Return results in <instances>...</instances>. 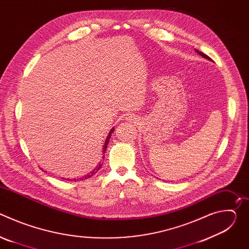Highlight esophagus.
Masks as SVG:
<instances>
[{"label": "esophagus", "mask_w": 249, "mask_h": 249, "mask_svg": "<svg viewBox=\"0 0 249 249\" xmlns=\"http://www.w3.org/2000/svg\"><path fill=\"white\" fill-rule=\"evenodd\" d=\"M129 120H133V119H132V117H129Z\"/></svg>", "instance_id": "34e87169"}]
</instances>
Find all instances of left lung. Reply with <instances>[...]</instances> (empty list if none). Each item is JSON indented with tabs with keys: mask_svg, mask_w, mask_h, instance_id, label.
<instances>
[{
	"mask_svg": "<svg viewBox=\"0 0 249 249\" xmlns=\"http://www.w3.org/2000/svg\"><path fill=\"white\" fill-rule=\"evenodd\" d=\"M199 55H201L202 57H204V58H206V59H208V60H210V61H212V59L209 57V56H207L206 54H204V53H202V52H200V51H198V50H195Z\"/></svg>",
	"mask_w": 249,
	"mask_h": 249,
	"instance_id": "left-lung-1",
	"label": "left lung"
}]
</instances>
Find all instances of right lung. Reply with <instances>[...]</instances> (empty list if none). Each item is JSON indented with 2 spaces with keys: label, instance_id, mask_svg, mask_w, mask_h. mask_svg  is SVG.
<instances>
[{
  "label": "right lung",
  "instance_id": "obj_1",
  "mask_svg": "<svg viewBox=\"0 0 249 249\" xmlns=\"http://www.w3.org/2000/svg\"><path fill=\"white\" fill-rule=\"evenodd\" d=\"M113 131H114V128H112L111 130H110V132L108 133V135H107V138H106V140H105V144H104V146H103V150H102V155L104 156V154H105V152H106V149H107V145H108V142H109V139H110V137H111V134L113 133ZM104 158V157H103ZM102 166V163L101 162H99L98 164H97V166L92 170V171H90L88 175H85V176H83V177H81V180H85V179H88V178H89V177H91L92 175H94L99 169H100V167ZM68 179V178H67ZM78 179L79 178H74V179H72V180H74V181H78ZM69 180H71V179H69Z\"/></svg>",
  "mask_w": 249,
  "mask_h": 249
}]
</instances>
